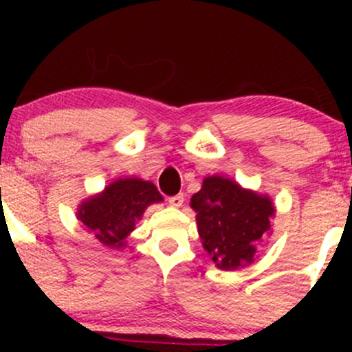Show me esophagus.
<instances>
[{"instance_id":"obj_1","label":"esophagus","mask_w":352,"mask_h":352,"mask_svg":"<svg viewBox=\"0 0 352 352\" xmlns=\"http://www.w3.org/2000/svg\"><path fill=\"white\" fill-rule=\"evenodd\" d=\"M168 204L173 208H180L184 204V194H175V196L168 197Z\"/></svg>"}]
</instances>
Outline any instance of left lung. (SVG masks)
Listing matches in <instances>:
<instances>
[{
    "instance_id": "1",
    "label": "left lung",
    "mask_w": 352,
    "mask_h": 352,
    "mask_svg": "<svg viewBox=\"0 0 352 352\" xmlns=\"http://www.w3.org/2000/svg\"><path fill=\"white\" fill-rule=\"evenodd\" d=\"M197 230L212 262L233 271L254 261L255 245L271 230L274 216L271 199L245 190L223 177H208L190 199Z\"/></svg>"
}]
</instances>
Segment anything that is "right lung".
I'll return each mask as SVG.
<instances>
[{
	"instance_id": "1",
	"label": "right lung",
	"mask_w": 352,
	"mask_h": 352,
	"mask_svg": "<svg viewBox=\"0 0 352 352\" xmlns=\"http://www.w3.org/2000/svg\"><path fill=\"white\" fill-rule=\"evenodd\" d=\"M162 199V194L151 182L120 179L110 184L98 197L81 204L78 218L98 242L120 248L146 206Z\"/></svg>"
}]
</instances>
